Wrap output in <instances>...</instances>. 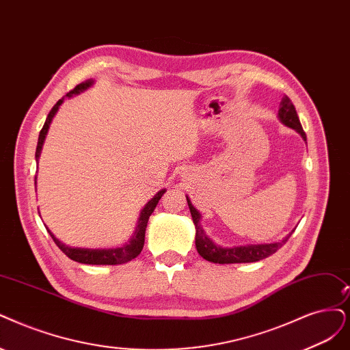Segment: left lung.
Here are the masks:
<instances>
[{
    "label": "left lung",
    "mask_w": 350,
    "mask_h": 350,
    "mask_svg": "<svg viewBox=\"0 0 350 350\" xmlns=\"http://www.w3.org/2000/svg\"><path fill=\"white\" fill-rule=\"evenodd\" d=\"M278 118L280 121L299 133L303 139L306 141V133L303 131V126L300 124L299 115L295 112V108L293 105L291 99L284 95L280 102L278 109ZM189 209L193 217V224L196 228V250L200 256H203L206 261L215 262V264H241V262H256L261 261L264 258L275 254L284 243L288 241L291 234L284 238L281 242L275 243H261V245H243V247H234V248H222L216 245L208 235L204 234L203 228L200 226V213L195 209V206L191 204L190 199L186 196Z\"/></svg>",
    "instance_id": "left-lung-1"
}]
</instances>
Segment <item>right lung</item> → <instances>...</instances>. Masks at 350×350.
<instances>
[{
	"mask_svg": "<svg viewBox=\"0 0 350 350\" xmlns=\"http://www.w3.org/2000/svg\"><path fill=\"white\" fill-rule=\"evenodd\" d=\"M94 85V81H85L82 83L77 85L75 89H72L70 92L66 94L68 98L73 96V95H77L83 92V90H86L88 88H90ZM64 98L59 99L56 102V105L51 108V111L49 112L47 118H46V122L40 131V135H38V141H37V148H36V161H38V157H40V152H42V147H43V142H44V138L47 135V131H49V126H50V122L51 120H53V116L56 115L59 107L62 105ZM165 190H160L157 195H155L146 206L144 209L141 211L139 213V219H138V224H137V228H135V232L133 238L129 239L128 243H125L124 247H120V248H107V250H89V248H75V247H69V245L63 243L62 241H59L51 232L47 229V232L50 234V237L53 238L55 243L57 245V247L60 248V251L68 255L70 260L76 261V262H81V264H89V265H118V264H125L128 261L134 260L135 256L139 255V252L142 251V247H144V238H146V228H147V224H148V217L151 216V213L154 212L155 206L159 204V200L161 199V196L164 195Z\"/></svg>",
	"mask_w": 350,
	"mask_h": 350,
	"instance_id": "obj_1",
	"label": "right lung"
}]
</instances>
